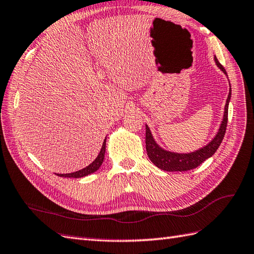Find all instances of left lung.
I'll return each mask as SVG.
<instances>
[{"instance_id":"8db88e82","label":"left lung","mask_w":254,"mask_h":254,"mask_svg":"<svg viewBox=\"0 0 254 254\" xmlns=\"http://www.w3.org/2000/svg\"><path fill=\"white\" fill-rule=\"evenodd\" d=\"M214 62L216 66L219 67L222 71L226 73V70L217 61V58L214 56ZM232 97V88L231 83H229V93L228 97L226 99L225 108H224V115L223 120L220 126L219 131L213 137L209 144L199 148L198 150H194L192 152H188V154H179V152L169 151L161 148L159 146L155 138L152 137V134L148 126L146 125V151L148 155L151 162L155 164L156 167L161 169L163 171H168V172H183V171L192 170L200 166L203 161L207 160L208 158L214 155V152L219 148L222 140L225 135L226 127H227V117H228V104Z\"/></svg>"}]
</instances>
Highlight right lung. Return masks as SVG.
Masks as SVG:
<instances>
[{"instance_id": "right-lung-1", "label": "right lung", "mask_w": 254, "mask_h": 254, "mask_svg": "<svg viewBox=\"0 0 254 254\" xmlns=\"http://www.w3.org/2000/svg\"><path fill=\"white\" fill-rule=\"evenodd\" d=\"M105 150H106V138L103 143L102 146V149H100L98 156L96 157L95 160H94L91 164H88V166L84 169L76 171V172H72V173H66V174H56L58 176H61V178H73V179H79V178H84V176L88 175V174H92L94 172H96V171L100 168L102 166V163L104 161V158H105Z\"/></svg>"}]
</instances>
